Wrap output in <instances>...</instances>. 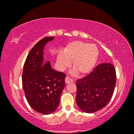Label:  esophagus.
<instances>
[{
    "label": "esophagus",
    "instance_id": "34e87169",
    "mask_svg": "<svg viewBox=\"0 0 134 134\" xmlns=\"http://www.w3.org/2000/svg\"><path fill=\"white\" fill-rule=\"evenodd\" d=\"M73 80H72L71 78H70V77H68V76L66 77V78H65V83H66V84H68V83H70L73 82Z\"/></svg>",
    "mask_w": 134,
    "mask_h": 134
}]
</instances>
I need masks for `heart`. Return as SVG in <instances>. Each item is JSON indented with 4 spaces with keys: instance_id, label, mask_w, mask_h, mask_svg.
Returning <instances> with one entry per match:
<instances>
[{
    "instance_id": "b5f03b06",
    "label": "heart",
    "mask_w": 134,
    "mask_h": 134,
    "mask_svg": "<svg viewBox=\"0 0 134 134\" xmlns=\"http://www.w3.org/2000/svg\"><path fill=\"white\" fill-rule=\"evenodd\" d=\"M98 54V49L95 44L76 41L69 43L63 52L58 54L57 63L59 68L63 70L70 66L72 60L75 69L71 73L75 75L78 71L80 75H86L95 66Z\"/></svg>"
}]
</instances>
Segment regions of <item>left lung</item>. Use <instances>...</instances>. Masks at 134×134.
I'll list each match as a JSON object with an SVG mask.
<instances>
[{"instance_id":"8db88e82","label":"left lung","mask_w":134,"mask_h":134,"mask_svg":"<svg viewBox=\"0 0 134 134\" xmlns=\"http://www.w3.org/2000/svg\"><path fill=\"white\" fill-rule=\"evenodd\" d=\"M116 84V72L111 63L99 64L87 76L76 81V104L85 113L96 112L107 106Z\"/></svg>"}]
</instances>
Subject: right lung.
<instances>
[{"mask_svg":"<svg viewBox=\"0 0 134 134\" xmlns=\"http://www.w3.org/2000/svg\"><path fill=\"white\" fill-rule=\"evenodd\" d=\"M54 37L43 38L29 51L23 67L22 82L27 101L33 110L44 115L57 109L65 86L66 75L51 68L44 58L47 42Z\"/></svg>","mask_w":134,"mask_h":134,"instance_id":"obj_1","label":"right lung"}]
</instances>
